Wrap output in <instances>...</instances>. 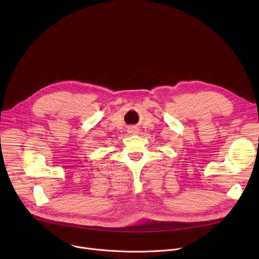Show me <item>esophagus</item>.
<instances>
[{
    "label": "esophagus",
    "instance_id": "obj_1",
    "mask_svg": "<svg viewBox=\"0 0 259 259\" xmlns=\"http://www.w3.org/2000/svg\"><path fill=\"white\" fill-rule=\"evenodd\" d=\"M128 132L131 134H138L139 133V129L135 128V127H130L128 128Z\"/></svg>",
    "mask_w": 259,
    "mask_h": 259
}]
</instances>
